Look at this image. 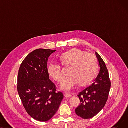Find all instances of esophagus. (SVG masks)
I'll use <instances>...</instances> for the list:
<instances>
[{
  "label": "esophagus",
  "instance_id": "1",
  "mask_svg": "<svg viewBox=\"0 0 128 128\" xmlns=\"http://www.w3.org/2000/svg\"><path fill=\"white\" fill-rule=\"evenodd\" d=\"M64 96H65V97H66V98H70V97L72 96V95L70 94V93H65Z\"/></svg>",
  "mask_w": 128,
  "mask_h": 128
}]
</instances>
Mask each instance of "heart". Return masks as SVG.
I'll return each instance as SVG.
<instances>
[{"label":"heart","mask_w":128,"mask_h":128,"mask_svg":"<svg viewBox=\"0 0 128 128\" xmlns=\"http://www.w3.org/2000/svg\"><path fill=\"white\" fill-rule=\"evenodd\" d=\"M60 59L64 65H72L70 76L65 78L60 84V88L66 91L74 89L77 84L81 86L89 84L94 78L98 70L96 58L86 52L75 49L60 55ZM50 77L58 82H61L64 77L62 67L58 63H50L47 68Z\"/></svg>","instance_id":"b5f03b06"}]
</instances>
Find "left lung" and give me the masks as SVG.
Segmentation results:
<instances>
[{
  "instance_id": "1",
  "label": "left lung",
  "mask_w": 128,
  "mask_h": 128,
  "mask_svg": "<svg viewBox=\"0 0 128 128\" xmlns=\"http://www.w3.org/2000/svg\"><path fill=\"white\" fill-rule=\"evenodd\" d=\"M100 72L93 83L79 93L80 105L75 110L77 115L83 119H90L101 110L108 98L111 82L104 60L97 52Z\"/></svg>"
}]
</instances>
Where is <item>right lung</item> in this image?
Masks as SVG:
<instances>
[{
    "mask_svg": "<svg viewBox=\"0 0 128 128\" xmlns=\"http://www.w3.org/2000/svg\"><path fill=\"white\" fill-rule=\"evenodd\" d=\"M56 50L38 49L30 53L19 68L17 89L28 115L39 122H47L57 112L64 98L56 92L47 72L48 58Z\"/></svg>",
    "mask_w": 128,
    "mask_h": 128,
    "instance_id": "add662e5",
    "label": "right lung"
}]
</instances>
